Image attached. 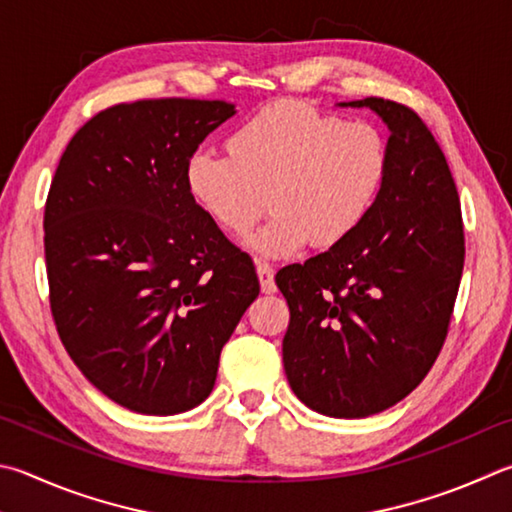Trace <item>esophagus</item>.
<instances>
[{
    "label": "esophagus",
    "mask_w": 512,
    "mask_h": 512,
    "mask_svg": "<svg viewBox=\"0 0 512 512\" xmlns=\"http://www.w3.org/2000/svg\"><path fill=\"white\" fill-rule=\"evenodd\" d=\"M257 277H259V286H262V293H275V273L273 266L266 262H257Z\"/></svg>",
    "instance_id": "esophagus-1"
}]
</instances>
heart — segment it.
I'll use <instances>...</instances> for the list:
<instances>
[{
    "label": "heart",
    "instance_id": "b5f03b06",
    "mask_svg": "<svg viewBox=\"0 0 512 512\" xmlns=\"http://www.w3.org/2000/svg\"><path fill=\"white\" fill-rule=\"evenodd\" d=\"M226 154L194 152L185 188L212 224L250 239L264 257H288L311 244L340 246L374 212L392 165L383 129L345 120L306 102L277 100L257 109L226 138Z\"/></svg>",
    "mask_w": 512,
    "mask_h": 512
}]
</instances>
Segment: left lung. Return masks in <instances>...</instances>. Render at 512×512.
Masks as SVG:
<instances>
[{"label":"left lung","mask_w":512,"mask_h":512,"mask_svg":"<svg viewBox=\"0 0 512 512\" xmlns=\"http://www.w3.org/2000/svg\"><path fill=\"white\" fill-rule=\"evenodd\" d=\"M349 105L389 127L383 194L347 241L275 275L291 311L288 385L333 418L378 414L421 385L448 338L466 257L457 185L425 120L385 98Z\"/></svg>","instance_id":"left-lung-1"}]
</instances>
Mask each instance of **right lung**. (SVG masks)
Instances as JSON below:
<instances>
[{"label":"right lung","instance_id":"obj_1","mask_svg":"<svg viewBox=\"0 0 512 512\" xmlns=\"http://www.w3.org/2000/svg\"><path fill=\"white\" fill-rule=\"evenodd\" d=\"M232 114L224 100L120 102L73 134L51 181L55 329L89 383L138 414L206 401L221 349L259 295L253 259L185 188V163Z\"/></svg>","mask_w":512,"mask_h":512}]
</instances>
